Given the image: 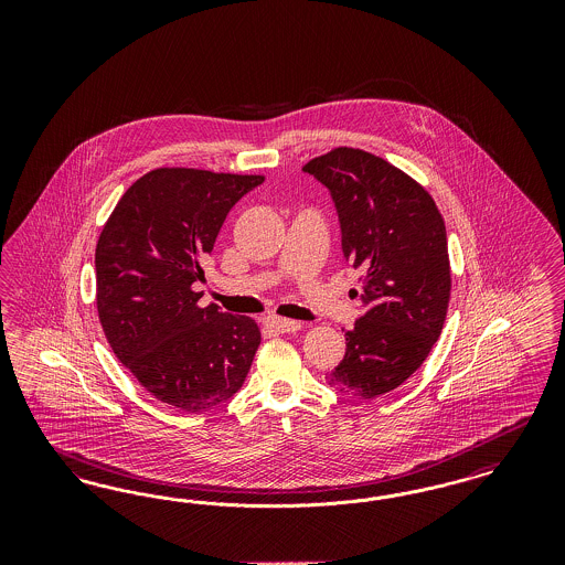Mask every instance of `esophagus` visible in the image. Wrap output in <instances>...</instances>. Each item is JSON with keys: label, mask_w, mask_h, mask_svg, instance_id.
Listing matches in <instances>:
<instances>
[{"label": "esophagus", "mask_w": 565, "mask_h": 565, "mask_svg": "<svg viewBox=\"0 0 565 565\" xmlns=\"http://www.w3.org/2000/svg\"><path fill=\"white\" fill-rule=\"evenodd\" d=\"M265 323L275 332H296V330H300V322L286 320V318H267Z\"/></svg>", "instance_id": "esophagus-1"}]
</instances>
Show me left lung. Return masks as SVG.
Instances as JSON below:
<instances>
[{"instance_id": "8db88e82", "label": "left lung", "mask_w": 565, "mask_h": 565, "mask_svg": "<svg viewBox=\"0 0 565 565\" xmlns=\"http://www.w3.org/2000/svg\"><path fill=\"white\" fill-rule=\"evenodd\" d=\"M302 171L330 192L343 256L362 270L351 295L364 313L326 383L373 401L413 375L440 337L451 295L445 222L428 190L371 152L337 148Z\"/></svg>"}]
</instances>
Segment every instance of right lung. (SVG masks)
I'll return each mask as SVG.
<instances>
[{"label":"right lung","mask_w":565,"mask_h":565,"mask_svg":"<svg viewBox=\"0 0 565 565\" xmlns=\"http://www.w3.org/2000/svg\"><path fill=\"white\" fill-rule=\"evenodd\" d=\"M263 175L154 169L122 194L95 249L109 348L161 403L199 413L242 390L260 345L252 318L199 307L203 263L233 205Z\"/></svg>","instance_id":"obj_1"}]
</instances>
